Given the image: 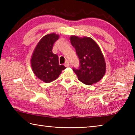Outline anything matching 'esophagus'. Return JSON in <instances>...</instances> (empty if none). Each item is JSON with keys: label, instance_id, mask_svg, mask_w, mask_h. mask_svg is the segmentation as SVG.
I'll use <instances>...</instances> for the list:
<instances>
[{"label": "esophagus", "instance_id": "obj_1", "mask_svg": "<svg viewBox=\"0 0 135 135\" xmlns=\"http://www.w3.org/2000/svg\"><path fill=\"white\" fill-rule=\"evenodd\" d=\"M64 65L66 67H70V62H68V61H65Z\"/></svg>", "mask_w": 135, "mask_h": 135}]
</instances>
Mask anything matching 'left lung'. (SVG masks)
Segmentation results:
<instances>
[{"label":"left lung","mask_w":135,"mask_h":135,"mask_svg":"<svg viewBox=\"0 0 135 135\" xmlns=\"http://www.w3.org/2000/svg\"><path fill=\"white\" fill-rule=\"evenodd\" d=\"M70 39L80 63L79 69L73 70L79 80L87 85L100 81L105 74L106 63L99 46L89 37L71 36Z\"/></svg>","instance_id":"obj_1"}]
</instances>
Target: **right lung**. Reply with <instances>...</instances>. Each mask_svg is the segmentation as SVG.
Listing matches in <instances>:
<instances>
[{"mask_svg": "<svg viewBox=\"0 0 135 135\" xmlns=\"http://www.w3.org/2000/svg\"><path fill=\"white\" fill-rule=\"evenodd\" d=\"M59 36L52 33L45 35L36 45L32 54L31 65L35 76L45 83H49L59 77L66 67L59 65L58 56L52 50Z\"/></svg>", "mask_w": 135, "mask_h": 135, "instance_id": "1", "label": "right lung"}]
</instances>
